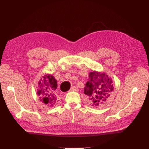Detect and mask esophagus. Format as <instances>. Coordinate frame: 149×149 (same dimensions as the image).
<instances>
[{
    "mask_svg": "<svg viewBox=\"0 0 149 149\" xmlns=\"http://www.w3.org/2000/svg\"><path fill=\"white\" fill-rule=\"evenodd\" d=\"M77 90H78V87L76 86H72L70 89L71 91H77Z\"/></svg>",
    "mask_w": 149,
    "mask_h": 149,
    "instance_id": "esophagus-1",
    "label": "esophagus"
}]
</instances>
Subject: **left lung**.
Segmentation results:
<instances>
[{"label": "left lung", "mask_w": 149, "mask_h": 149, "mask_svg": "<svg viewBox=\"0 0 149 149\" xmlns=\"http://www.w3.org/2000/svg\"><path fill=\"white\" fill-rule=\"evenodd\" d=\"M89 81L84 88L90 104L94 107L102 105L107 101L114 89L113 80L104 72H91Z\"/></svg>", "instance_id": "8db88e82"}]
</instances>
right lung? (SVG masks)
<instances>
[{"label":"right lung","mask_w":149,"mask_h":149,"mask_svg":"<svg viewBox=\"0 0 149 149\" xmlns=\"http://www.w3.org/2000/svg\"><path fill=\"white\" fill-rule=\"evenodd\" d=\"M37 95L40 101L46 105L53 106L58 101L57 96V81L52 75H45L38 82Z\"/></svg>","instance_id":"right-lung-1"}]
</instances>
